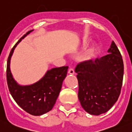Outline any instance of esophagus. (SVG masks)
<instances>
[{
	"label": "esophagus",
	"instance_id": "obj_1",
	"mask_svg": "<svg viewBox=\"0 0 132 132\" xmlns=\"http://www.w3.org/2000/svg\"><path fill=\"white\" fill-rule=\"evenodd\" d=\"M68 73L70 75H73L74 74V70L73 68H70L68 70Z\"/></svg>",
	"mask_w": 132,
	"mask_h": 132
}]
</instances>
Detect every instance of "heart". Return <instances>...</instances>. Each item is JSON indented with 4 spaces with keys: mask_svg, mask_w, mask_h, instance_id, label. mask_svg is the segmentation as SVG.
<instances>
[{
    "mask_svg": "<svg viewBox=\"0 0 132 132\" xmlns=\"http://www.w3.org/2000/svg\"><path fill=\"white\" fill-rule=\"evenodd\" d=\"M98 48L99 47L96 43H92L81 55L80 57L81 60L84 62H88L92 60L98 51Z\"/></svg>",
    "mask_w": 132,
    "mask_h": 132,
    "instance_id": "1",
    "label": "heart"
}]
</instances>
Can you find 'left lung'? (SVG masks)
Segmentation results:
<instances>
[{
  "label": "left lung",
  "instance_id": "left-lung-1",
  "mask_svg": "<svg viewBox=\"0 0 132 132\" xmlns=\"http://www.w3.org/2000/svg\"><path fill=\"white\" fill-rule=\"evenodd\" d=\"M109 54L94 62L78 64L75 69L79 83L78 98L82 108L90 114L106 113L120 95L124 64L119 49L112 42Z\"/></svg>",
  "mask_w": 132,
  "mask_h": 132
}]
</instances>
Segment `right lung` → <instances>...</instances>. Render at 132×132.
<instances>
[{"label": "right lung", "instance_id": "obj_1", "mask_svg": "<svg viewBox=\"0 0 132 132\" xmlns=\"http://www.w3.org/2000/svg\"><path fill=\"white\" fill-rule=\"evenodd\" d=\"M34 30L27 32L12 49L7 61V83L13 100L24 111L34 116L47 113L53 108L66 77L68 66L54 68L47 70L44 77L29 85H21L13 77L10 60L15 48L23 38Z\"/></svg>", "mask_w": 132, "mask_h": 132}]
</instances>
